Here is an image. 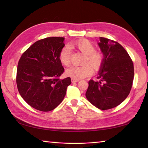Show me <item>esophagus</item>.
I'll return each instance as SVG.
<instances>
[{
    "label": "esophagus",
    "mask_w": 148,
    "mask_h": 148,
    "mask_svg": "<svg viewBox=\"0 0 148 148\" xmlns=\"http://www.w3.org/2000/svg\"><path fill=\"white\" fill-rule=\"evenodd\" d=\"M79 81V79H74V78H72L71 79L72 83H76V82H78Z\"/></svg>",
    "instance_id": "esophagus-1"
}]
</instances>
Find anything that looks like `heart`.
Returning <instances> with one entry per match:
<instances>
[{"mask_svg":"<svg viewBox=\"0 0 148 148\" xmlns=\"http://www.w3.org/2000/svg\"><path fill=\"white\" fill-rule=\"evenodd\" d=\"M74 46L84 54L83 63L84 64L80 67L73 66L67 69L66 76L76 79L90 76L93 73V68L95 71H99L101 68L103 62V56L102 53L95 51V46L90 40L83 39L74 42ZM71 49L70 47L65 46L59 53V60L62 65L68 66L71 63ZM89 62V64L87 63Z\"/></svg>","mask_w":148,"mask_h":148,"instance_id":"obj_1","label":"heart"}]
</instances>
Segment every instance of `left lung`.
Here are the masks:
<instances>
[{
    "mask_svg": "<svg viewBox=\"0 0 148 148\" xmlns=\"http://www.w3.org/2000/svg\"><path fill=\"white\" fill-rule=\"evenodd\" d=\"M98 45L103 55L99 72L100 81H89L86 97L96 108L107 110L118 106L129 95L134 69L129 55L120 44L100 37Z\"/></svg>",
    "mask_w": 148,
    "mask_h": 148,
    "instance_id": "obj_1",
    "label": "left lung"
}]
</instances>
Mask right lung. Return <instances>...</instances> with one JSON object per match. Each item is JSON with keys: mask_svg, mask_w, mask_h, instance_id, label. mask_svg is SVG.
<instances>
[{"mask_svg": "<svg viewBox=\"0 0 148 148\" xmlns=\"http://www.w3.org/2000/svg\"><path fill=\"white\" fill-rule=\"evenodd\" d=\"M64 37H51L37 40L30 46L18 62L16 84L22 98L33 108L48 112L64 100L70 77L60 79L64 69L59 53Z\"/></svg>", "mask_w": 148, "mask_h": 148, "instance_id": "right-lung-1", "label": "right lung"}]
</instances>
